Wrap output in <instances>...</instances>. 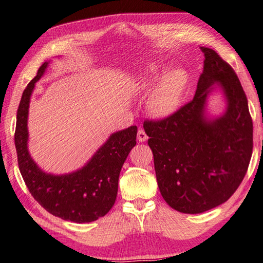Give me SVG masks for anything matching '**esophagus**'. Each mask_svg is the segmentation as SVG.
I'll return each instance as SVG.
<instances>
[{"mask_svg":"<svg viewBox=\"0 0 263 263\" xmlns=\"http://www.w3.org/2000/svg\"><path fill=\"white\" fill-rule=\"evenodd\" d=\"M138 140H139V142H145V141L147 140V136L143 129H140L138 131Z\"/></svg>","mask_w":263,"mask_h":263,"instance_id":"esophagus-1","label":"esophagus"}]
</instances>
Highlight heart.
I'll use <instances>...</instances> for the list:
<instances>
[{"label": "heart", "mask_w": 263, "mask_h": 263, "mask_svg": "<svg viewBox=\"0 0 263 263\" xmlns=\"http://www.w3.org/2000/svg\"><path fill=\"white\" fill-rule=\"evenodd\" d=\"M187 83L189 74L181 67L167 72L162 79L153 70L150 71V74L138 79V85L145 91L153 89L157 84L158 85L151 97L150 107L152 112L160 118L170 117L178 111Z\"/></svg>", "instance_id": "obj_1"}]
</instances>
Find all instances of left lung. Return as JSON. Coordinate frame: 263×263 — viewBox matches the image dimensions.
I'll return each mask as SVG.
<instances>
[{
    "label": "left lung",
    "mask_w": 263,
    "mask_h": 263,
    "mask_svg": "<svg viewBox=\"0 0 263 263\" xmlns=\"http://www.w3.org/2000/svg\"><path fill=\"white\" fill-rule=\"evenodd\" d=\"M201 51L205 59L193 100L170 117L143 124L161 194L174 210L189 214L211 210L232 196L253 146L252 120L237 74L212 49ZM217 87L226 110L211 119L206 101Z\"/></svg>",
    "instance_id": "1"
}]
</instances>
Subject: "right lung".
Masks as SVG:
<instances>
[{"mask_svg":"<svg viewBox=\"0 0 263 263\" xmlns=\"http://www.w3.org/2000/svg\"><path fill=\"white\" fill-rule=\"evenodd\" d=\"M44 62L35 78L25 87L16 116L14 134L18 169L29 191L46 211L66 221L85 223L96 221L111 210L118 194L121 169L137 144L138 127L112 133L81 169L66 174L44 172L28 149V117L35 83L43 77Z\"/></svg>","mask_w":263,"mask_h":263,"instance_id":"right-lung-1","label":"right lung"}]
</instances>
